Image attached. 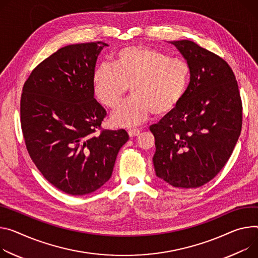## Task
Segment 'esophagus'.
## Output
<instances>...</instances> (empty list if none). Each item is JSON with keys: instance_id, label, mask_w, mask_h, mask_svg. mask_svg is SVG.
Masks as SVG:
<instances>
[{"instance_id": "34e87169", "label": "esophagus", "mask_w": 258, "mask_h": 258, "mask_svg": "<svg viewBox=\"0 0 258 258\" xmlns=\"http://www.w3.org/2000/svg\"><path fill=\"white\" fill-rule=\"evenodd\" d=\"M127 133H128L130 137H136L140 134V130L139 128H131V130H128Z\"/></svg>"}]
</instances>
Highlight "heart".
I'll list each match as a JSON object with an SVG mask.
<instances>
[{"label":"heart","mask_w":258,"mask_h":258,"mask_svg":"<svg viewBox=\"0 0 258 258\" xmlns=\"http://www.w3.org/2000/svg\"><path fill=\"white\" fill-rule=\"evenodd\" d=\"M190 81V67L185 59L170 57L145 46H127L117 51L113 66L103 62L92 74L97 99L108 108H115L128 86L133 95L111 115L115 126L142 123L153 112L165 116L184 99Z\"/></svg>","instance_id":"obj_1"}]
</instances>
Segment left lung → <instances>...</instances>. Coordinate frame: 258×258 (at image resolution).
<instances>
[{"instance_id":"obj_1","label":"left lung","mask_w":258,"mask_h":258,"mask_svg":"<svg viewBox=\"0 0 258 258\" xmlns=\"http://www.w3.org/2000/svg\"><path fill=\"white\" fill-rule=\"evenodd\" d=\"M190 67L179 106L150 131L158 178L178 188H197L225 166L242 128L238 82L228 63L189 40L170 42Z\"/></svg>"}]
</instances>
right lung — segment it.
<instances>
[{
	"label": "right lung",
	"mask_w": 258,
	"mask_h": 258,
	"mask_svg": "<svg viewBox=\"0 0 258 258\" xmlns=\"http://www.w3.org/2000/svg\"><path fill=\"white\" fill-rule=\"evenodd\" d=\"M108 44H72L37 66L22 88L20 119L32 160L44 178L71 196L98 190L111 178L124 130L96 134L107 115L92 74Z\"/></svg>",
	"instance_id": "right-lung-1"
}]
</instances>
